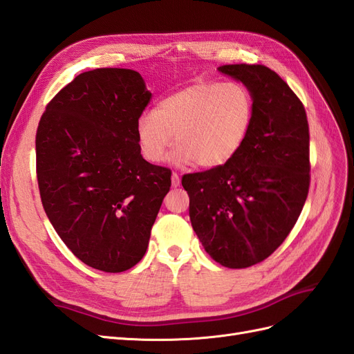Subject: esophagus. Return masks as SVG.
Instances as JSON below:
<instances>
[{
  "mask_svg": "<svg viewBox=\"0 0 354 354\" xmlns=\"http://www.w3.org/2000/svg\"><path fill=\"white\" fill-rule=\"evenodd\" d=\"M171 183H173V186H174V187L180 186V176H178L177 173H173V174H171Z\"/></svg>",
  "mask_w": 354,
  "mask_h": 354,
  "instance_id": "esophagus-1",
  "label": "esophagus"
}]
</instances>
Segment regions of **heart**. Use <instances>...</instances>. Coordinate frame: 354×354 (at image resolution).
Listing matches in <instances>:
<instances>
[{
    "mask_svg": "<svg viewBox=\"0 0 354 354\" xmlns=\"http://www.w3.org/2000/svg\"><path fill=\"white\" fill-rule=\"evenodd\" d=\"M254 104L238 82H198L160 100L136 124L138 151L152 164L164 160L176 143L173 160L217 168L238 153L251 128Z\"/></svg>",
    "mask_w": 354,
    "mask_h": 354,
    "instance_id": "obj_1",
    "label": "heart"
}]
</instances>
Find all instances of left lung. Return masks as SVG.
I'll return each instance as SVG.
<instances>
[{"label": "left lung", "instance_id": "left-lung-1", "mask_svg": "<svg viewBox=\"0 0 354 354\" xmlns=\"http://www.w3.org/2000/svg\"><path fill=\"white\" fill-rule=\"evenodd\" d=\"M218 71L248 88L254 115L243 145L229 162L181 180L202 246L229 269L272 255L292 230L310 186L308 122L289 85L263 65Z\"/></svg>", "mask_w": 354, "mask_h": 354}]
</instances>
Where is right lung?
Listing matches in <instances>:
<instances>
[{"instance_id": "right-lung-1", "label": "right lung", "mask_w": 354, "mask_h": 354, "mask_svg": "<svg viewBox=\"0 0 354 354\" xmlns=\"http://www.w3.org/2000/svg\"><path fill=\"white\" fill-rule=\"evenodd\" d=\"M152 93L131 69L80 73L47 104L38 124L37 178L60 239L108 273L143 259L171 171L138 151L136 124Z\"/></svg>"}]
</instances>
